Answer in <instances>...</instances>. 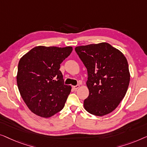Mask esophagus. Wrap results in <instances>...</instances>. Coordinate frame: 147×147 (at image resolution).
I'll return each instance as SVG.
<instances>
[{"label":"esophagus","instance_id":"1","mask_svg":"<svg viewBox=\"0 0 147 147\" xmlns=\"http://www.w3.org/2000/svg\"><path fill=\"white\" fill-rule=\"evenodd\" d=\"M73 88L74 90H76L78 88H80V85L79 84H77V85H76V86H73Z\"/></svg>","mask_w":147,"mask_h":147}]
</instances>
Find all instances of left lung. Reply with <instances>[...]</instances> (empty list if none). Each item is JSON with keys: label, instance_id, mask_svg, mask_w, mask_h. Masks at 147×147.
<instances>
[{"label": "left lung", "instance_id": "obj_1", "mask_svg": "<svg viewBox=\"0 0 147 147\" xmlns=\"http://www.w3.org/2000/svg\"><path fill=\"white\" fill-rule=\"evenodd\" d=\"M75 51L88 73L89 95L84 100V109L99 117L109 114L119 106L129 87L127 59L107 42L76 47Z\"/></svg>", "mask_w": 147, "mask_h": 147}]
</instances>
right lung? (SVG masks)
<instances>
[{
	"label": "right lung",
	"instance_id": "right-lung-1",
	"mask_svg": "<svg viewBox=\"0 0 147 147\" xmlns=\"http://www.w3.org/2000/svg\"><path fill=\"white\" fill-rule=\"evenodd\" d=\"M72 51V47L38 46L20 59L18 88L34 114L49 118L63 109L71 86L64 83L60 65Z\"/></svg>",
	"mask_w": 147,
	"mask_h": 147
}]
</instances>
